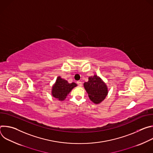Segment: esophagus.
<instances>
[{
    "instance_id": "1",
    "label": "esophagus",
    "mask_w": 153,
    "mask_h": 153,
    "mask_svg": "<svg viewBox=\"0 0 153 153\" xmlns=\"http://www.w3.org/2000/svg\"><path fill=\"white\" fill-rule=\"evenodd\" d=\"M77 85H79V86H82V82L81 81H77Z\"/></svg>"
}]
</instances>
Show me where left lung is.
I'll list each match as a JSON object with an SVG mask.
<instances>
[{"label": "left lung", "mask_w": 153, "mask_h": 153, "mask_svg": "<svg viewBox=\"0 0 153 153\" xmlns=\"http://www.w3.org/2000/svg\"><path fill=\"white\" fill-rule=\"evenodd\" d=\"M83 85L91 100L96 104L103 100L108 94L106 84L97 75L90 77Z\"/></svg>", "instance_id": "obj_1"}]
</instances>
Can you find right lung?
<instances>
[{"label": "right lung", "mask_w": 153, "mask_h": 153, "mask_svg": "<svg viewBox=\"0 0 153 153\" xmlns=\"http://www.w3.org/2000/svg\"><path fill=\"white\" fill-rule=\"evenodd\" d=\"M76 86L77 84L74 82L69 83L67 80L58 77L56 83L53 86L52 95L59 100H63L71 90Z\"/></svg>", "instance_id": "right-lung-1"}]
</instances>
